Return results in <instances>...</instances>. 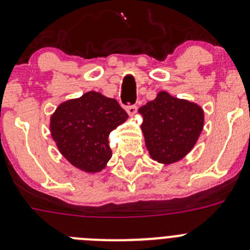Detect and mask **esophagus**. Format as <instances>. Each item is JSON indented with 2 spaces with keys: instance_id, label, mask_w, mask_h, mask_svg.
<instances>
[{
  "instance_id": "obj_1",
  "label": "esophagus",
  "mask_w": 250,
  "mask_h": 250,
  "mask_svg": "<svg viewBox=\"0 0 250 250\" xmlns=\"http://www.w3.org/2000/svg\"><path fill=\"white\" fill-rule=\"evenodd\" d=\"M125 109H126V111L129 115H134V114H136V111H137L136 105H126V106H125Z\"/></svg>"
}]
</instances>
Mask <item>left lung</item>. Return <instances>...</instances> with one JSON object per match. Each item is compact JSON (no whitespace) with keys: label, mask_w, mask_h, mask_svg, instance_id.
Here are the masks:
<instances>
[{"label":"left lung","mask_w":250,"mask_h":250,"mask_svg":"<svg viewBox=\"0 0 250 250\" xmlns=\"http://www.w3.org/2000/svg\"><path fill=\"white\" fill-rule=\"evenodd\" d=\"M150 156L164 164L178 161L192 150L203 129V111L198 105L172 98L165 91L139 109Z\"/></svg>","instance_id":"obj_1"}]
</instances>
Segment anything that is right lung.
I'll return each instance as SVG.
<instances>
[{
    "instance_id": "obj_1",
    "label": "right lung",
    "mask_w": 250,
    "mask_h": 250,
    "mask_svg": "<svg viewBox=\"0 0 250 250\" xmlns=\"http://www.w3.org/2000/svg\"><path fill=\"white\" fill-rule=\"evenodd\" d=\"M126 118L115 99L89 91L57 107L50 118V132L70 164L86 172H98L111 157L109 134Z\"/></svg>"
}]
</instances>
